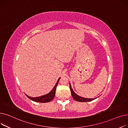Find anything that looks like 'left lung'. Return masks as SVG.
Wrapping results in <instances>:
<instances>
[{"instance_id": "left-lung-1", "label": "left lung", "mask_w": 128, "mask_h": 128, "mask_svg": "<svg viewBox=\"0 0 128 128\" xmlns=\"http://www.w3.org/2000/svg\"><path fill=\"white\" fill-rule=\"evenodd\" d=\"M70 90H71V94L72 96L73 97V98L76 101L78 102H89V101H92L96 98H93V99H88V98H82L81 97L79 96H78V94H76V93L74 92V91L73 90V89L71 87V84L70 83Z\"/></svg>"}]
</instances>
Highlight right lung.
<instances>
[{
	"label": "right lung",
	"mask_w": 128,
	"mask_h": 128,
	"mask_svg": "<svg viewBox=\"0 0 128 128\" xmlns=\"http://www.w3.org/2000/svg\"><path fill=\"white\" fill-rule=\"evenodd\" d=\"M60 80V78L58 80L56 85H55L54 87L52 88V90L48 94H45L44 96H38V97H31L29 96H27V94H25V95L29 99H30V100L35 101V102H41V103H46V102H49L50 101H51L52 99L54 98L55 97V92H56V87L57 86V85L58 84L59 80Z\"/></svg>",
	"instance_id": "right-lung-1"
}]
</instances>
